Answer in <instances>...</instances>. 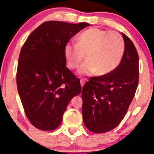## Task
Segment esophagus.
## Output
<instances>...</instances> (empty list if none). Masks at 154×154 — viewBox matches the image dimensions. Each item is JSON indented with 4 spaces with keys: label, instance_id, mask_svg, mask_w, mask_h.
<instances>
[{
    "label": "esophagus",
    "instance_id": "obj_1",
    "mask_svg": "<svg viewBox=\"0 0 154 154\" xmlns=\"http://www.w3.org/2000/svg\"><path fill=\"white\" fill-rule=\"evenodd\" d=\"M85 82H86V80H85V79H83V80H80V85H81L82 87L84 86Z\"/></svg>",
    "mask_w": 154,
    "mask_h": 154
}]
</instances>
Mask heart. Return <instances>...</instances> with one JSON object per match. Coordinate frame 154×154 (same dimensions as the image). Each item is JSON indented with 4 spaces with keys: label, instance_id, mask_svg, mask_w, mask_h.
<instances>
[{
    "label": "heart",
    "instance_id": "heart-1",
    "mask_svg": "<svg viewBox=\"0 0 154 154\" xmlns=\"http://www.w3.org/2000/svg\"><path fill=\"white\" fill-rule=\"evenodd\" d=\"M125 45L119 32L93 27L82 32L77 43H67L64 56L68 67L78 68L86 56V61L79 69L81 75L105 76L112 72L123 59Z\"/></svg>",
    "mask_w": 154,
    "mask_h": 154
}]
</instances>
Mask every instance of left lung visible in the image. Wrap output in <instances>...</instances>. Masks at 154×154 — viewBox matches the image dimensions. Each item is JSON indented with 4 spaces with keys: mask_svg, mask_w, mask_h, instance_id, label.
Returning <instances> with one entry per match:
<instances>
[{
    "mask_svg": "<svg viewBox=\"0 0 154 154\" xmlns=\"http://www.w3.org/2000/svg\"><path fill=\"white\" fill-rule=\"evenodd\" d=\"M123 59L112 72L92 77L82 90L83 120L89 131H110L121 123L134 97L139 83V55L125 33Z\"/></svg>",
    "mask_w": 154,
    "mask_h": 154,
    "instance_id": "obj_1",
    "label": "left lung"
}]
</instances>
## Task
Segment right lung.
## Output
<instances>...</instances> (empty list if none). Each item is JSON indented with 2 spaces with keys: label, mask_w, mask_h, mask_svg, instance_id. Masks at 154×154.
<instances>
[{
  "label": "right lung",
  "mask_w": 154,
  "mask_h": 154,
  "mask_svg": "<svg viewBox=\"0 0 154 154\" xmlns=\"http://www.w3.org/2000/svg\"><path fill=\"white\" fill-rule=\"evenodd\" d=\"M87 26L46 21L31 32L21 48L17 88L27 119L39 130L57 129L70 100L81 92L80 80L66 67L64 48Z\"/></svg>",
  "instance_id": "add662e5"
}]
</instances>
